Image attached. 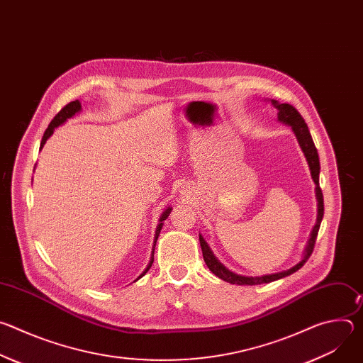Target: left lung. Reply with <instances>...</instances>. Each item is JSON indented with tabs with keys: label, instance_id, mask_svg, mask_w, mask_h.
Here are the masks:
<instances>
[{
	"label": "left lung",
	"instance_id": "8db88e82",
	"mask_svg": "<svg viewBox=\"0 0 363 363\" xmlns=\"http://www.w3.org/2000/svg\"><path fill=\"white\" fill-rule=\"evenodd\" d=\"M270 101H272V105L277 109V119H279V122H281V123H284V125L291 128V130L296 135V139H297V142L300 145V149H301V152L304 155V158L307 161V165H308V169H310V175H312V179H313V182L316 185L318 218H316V224H315L312 233H310V238H308V241L306 244V248H304V252H303V258L296 266H293V267H290L287 270L279 272V273L264 274V276H255V277H252V276H241V274H237V273L228 270L218 260V258L214 255V252L210 248L208 242H206L203 240V237L199 234V244H201L203 262H205L206 267H208L221 280H224L227 283H231V284H238V286H257V284H263V283H272V281L280 280L283 277H287V276L296 273L298 269H301L304 266V263L308 260V257L312 255V252H313L315 242H316L318 233H319L320 223L323 220V213H325L323 194H322V189L319 186L320 162H319L318 149H316V146L313 143L312 135H310L308 128H307L304 119L300 116V113L291 105H287V103H279L274 99H270Z\"/></svg>",
	"mask_w": 363,
	"mask_h": 363
}]
</instances>
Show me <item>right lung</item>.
Here are the masks:
<instances>
[{"label":"right lung","instance_id":"obj_1","mask_svg":"<svg viewBox=\"0 0 363 363\" xmlns=\"http://www.w3.org/2000/svg\"><path fill=\"white\" fill-rule=\"evenodd\" d=\"M82 112V103L79 101V100H74V101H70L67 106H65L56 116H55V119L50 122V125H48V128L45 129V132H44V136H43V139H41V145H40V149H43V146L45 145V142H47V139L55 133V129L56 128H59V126H62V125H65L69 119H72L74 115H77V113H80ZM171 211H172V206H167V208L164 210V213L161 214V217H160V224H158V227H157V231H155V238H153V247H152V254H150V260H149V264L146 266V269L140 273V276L135 280V281H138L140 277H143L146 273H147V270L150 269V266H152V263H153V252H155V245H157V240H158V237H160V233H161V230H162V227H164V221L169 217V214H171Z\"/></svg>","mask_w":363,"mask_h":363}]
</instances>
